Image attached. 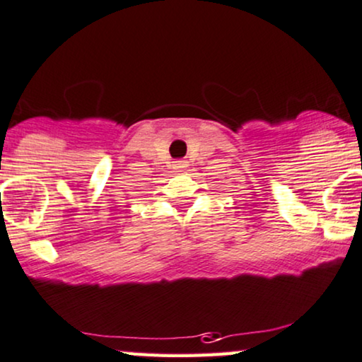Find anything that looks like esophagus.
<instances>
[{"instance_id": "34e87169", "label": "esophagus", "mask_w": 362, "mask_h": 362, "mask_svg": "<svg viewBox=\"0 0 362 362\" xmlns=\"http://www.w3.org/2000/svg\"><path fill=\"white\" fill-rule=\"evenodd\" d=\"M187 167V160H182V158H180V160H175V168H180V170H182V168H185Z\"/></svg>"}]
</instances>
